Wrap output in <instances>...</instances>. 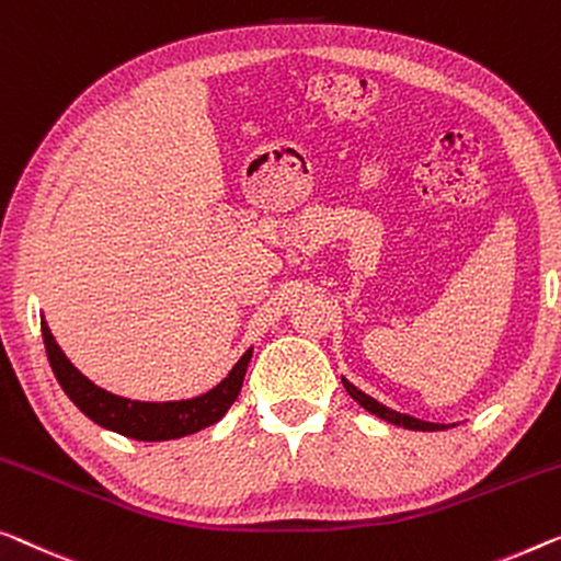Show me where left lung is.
Returning <instances> with one entry per match:
<instances>
[{"instance_id":"left-lung-1","label":"left lung","mask_w":561,"mask_h":561,"mask_svg":"<svg viewBox=\"0 0 561 561\" xmlns=\"http://www.w3.org/2000/svg\"><path fill=\"white\" fill-rule=\"evenodd\" d=\"M342 386H345V390L350 392V398L357 400V403H360L367 413L378 415V417H382V421H388V423H392V425H403V428H411V431H443V428H448L446 423L417 421V417H413V415H405V413L390 411V408H386L382 403H378V400L370 398V396H365L363 390H357V388L353 386V382L345 380V378H342Z\"/></svg>"}]
</instances>
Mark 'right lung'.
<instances>
[{"mask_svg":"<svg viewBox=\"0 0 561 561\" xmlns=\"http://www.w3.org/2000/svg\"><path fill=\"white\" fill-rule=\"evenodd\" d=\"M42 340H45L49 367H53L55 378L67 392V398L90 421L136 440L183 438L221 421L233 400H237L247 375V365L252 360V347H249L239 357V363L231 367L227 378L198 398L169 400V403H144V400L113 396V392L98 388L93 380H88L78 367L67 360L45 320H42Z\"/></svg>","mask_w":561,"mask_h":561,"instance_id":"1","label":"right lung"}]
</instances>
